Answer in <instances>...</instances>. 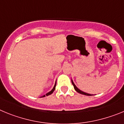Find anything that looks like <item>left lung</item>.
<instances>
[{
    "label": "left lung",
    "instance_id": "obj_1",
    "mask_svg": "<svg viewBox=\"0 0 124 124\" xmlns=\"http://www.w3.org/2000/svg\"><path fill=\"white\" fill-rule=\"evenodd\" d=\"M71 82H72V84H73V86H74V89H75V91L76 92H78V93H79V94H83V95H86V96H93V94L91 95V94H88V93H84V92L81 91L79 89H78L77 87H76V85L74 84V83H73V80H72V79H71Z\"/></svg>",
    "mask_w": 124,
    "mask_h": 124
}]
</instances>
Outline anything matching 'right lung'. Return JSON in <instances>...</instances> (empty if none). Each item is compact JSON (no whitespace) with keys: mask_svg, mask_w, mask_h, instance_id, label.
Listing matches in <instances>:
<instances>
[{"mask_svg":"<svg viewBox=\"0 0 124 124\" xmlns=\"http://www.w3.org/2000/svg\"><path fill=\"white\" fill-rule=\"evenodd\" d=\"M56 81L55 82V84H54V87H53V88L52 89V90L51 91H50L49 92V93H46V96H49V95H50V94H52L53 93V92H54V89H55V87H56ZM45 97V95H44V96H41V97Z\"/></svg>","mask_w":124,"mask_h":124,"instance_id":"obj_1","label":"right lung"}]
</instances>
